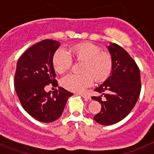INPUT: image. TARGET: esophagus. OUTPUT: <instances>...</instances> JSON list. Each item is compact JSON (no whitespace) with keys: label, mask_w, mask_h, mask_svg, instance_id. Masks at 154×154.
<instances>
[{"label":"esophagus","mask_w":154,"mask_h":154,"mask_svg":"<svg viewBox=\"0 0 154 154\" xmlns=\"http://www.w3.org/2000/svg\"><path fill=\"white\" fill-rule=\"evenodd\" d=\"M79 95H81L83 98H85V99H90V96H89L88 94H86V93H79Z\"/></svg>","instance_id":"34e87169"}]
</instances>
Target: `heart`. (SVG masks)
<instances>
[{
  "instance_id": "b5f03b06",
  "label": "heart",
  "mask_w": 154,
  "mask_h": 154,
  "mask_svg": "<svg viewBox=\"0 0 154 154\" xmlns=\"http://www.w3.org/2000/svg\"><path fill=\"white\" fill-rule=\"evenodd\" d=\"M69 53L76 61L84 62L83 74L69 73L63 77L62 85L69 91L80 92L90 87L94 82H103L110 75L113 69V59L107 51L94 44L84 42L69 48ZM54 69L59 73H63L72 66V59L63 49H59L53 55Z\"/></svg>"
}]
</instances>
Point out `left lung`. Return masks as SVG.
Here are the masks:
<instances>
[{
    "label": "left lung",
    "mask_w": 154,
    "mask_h": 154,
    "mask_svg": "<svg viewBox=\"0 0 154 154\" xmlns=\"http://www.w3.org/2000/svg\"><path fill=\"white\" fill-rule=\"evenodd\" d=\"M107 48L113 59L111 75L95 89L101 95L91 97L101 103V111L94 120L102 125H113L127 117L141 91L140 71L135 60L117 44L110 43ZM103 95L105 97L104 101L101 100Z\"/></svg>",
    "instance_id": "obj_1"
}]
</instances>
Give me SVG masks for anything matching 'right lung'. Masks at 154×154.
Instances as JSON below:
<instances>
[{
  "instance_id": "add662e5",
  "label": "right lung",
  "mask_w": 154,
  "mask_h": 154,
  "mask_svg": "<svg viewBox=\"0 0 154 154\" xmlns=\"http://www.w3.org/2000/svg\"><path fill=\"white\" fill-rule=\"evenodd\" d=\"M59 46L54 40L40 41L23 53L16 66L14 85L22 106L31 117L45 123L61 117L73 95L61 87L52 93L45 90L49 85H58L52 59Z\"/></svg>"
}]
</instances>
